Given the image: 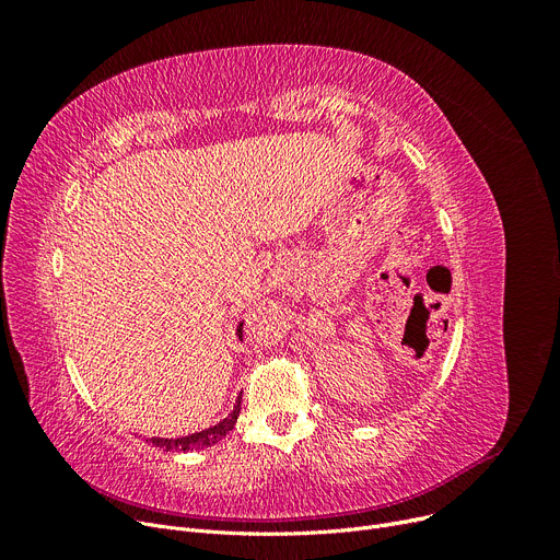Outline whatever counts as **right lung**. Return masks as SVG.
I'll return each instance as SVG.
<instances>
[{"label":"right lung","mask_w":560,"mask_h":560,"mask_svg":"<svg viewBox=\"0 0 560 560\" xmlns=\"http://www.w3.org/2000/svg\"><path fill=\"white\" fill-rule=\"evenodd\" d=\"M241 334H243V329H238V336ZM238 413H241V397H238V404L233 406L231 413L215 427L203 429V431L186 435V438H174V440L172 438H150V443L165 452H190V450H199V447H211L233 429L235 420H238Z\"/></svg>","instance_id":"1"}]
</instances>
